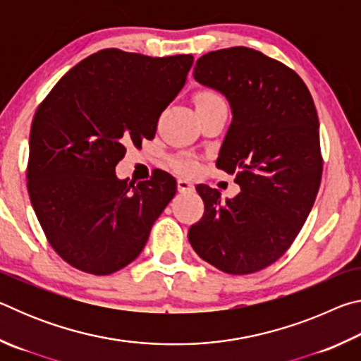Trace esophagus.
Wrapping results in <instances>:
<instances>
[{"label": "esophagus", "mask_w": 361, "mask_h": 361, "mask_svg": "<svg viewBox=\"0 0 361 361\" xmlns=\"http://www.w3.org/2000/svg\"><path fill=\"white\" fill-rule=\"evenodd\" d=\"M176 188H178V192H191L194 189V185L191 181L180 178L178 183H176Z\"/></svg>", "instance_id": "esophagus-1"}]
</instances>
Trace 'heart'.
Masks as SVG:
<instances>
[{"mask_svg": "<svg viewBox=\"0 0 361 361\" xmlns=\"http://www.w3.org/2000/svg\"><path fill=\"white\" fill-rule=\"evenodd\" d=\"M223 100L218 94L212 92V90H202L195 95V106H205V105H212V103ZM170 167L173 169V172L185 175V176H191L195 175L200 170V162L197 161V157H194L191 154H178L170 159Z\"/></svg>", "mask_w": 361, "mask_h": 361, "instance_id": "b5f03b06", "label": "heart"}]
</instances>
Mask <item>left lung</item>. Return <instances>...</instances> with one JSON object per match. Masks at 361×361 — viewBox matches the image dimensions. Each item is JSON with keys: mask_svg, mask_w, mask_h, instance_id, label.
Here are the masks:
<instances>
[{"mask_svg": "<svg viewBox=\"0 0 361 361\" xmlns=\"http://www.w3.org/2000/svg\"><path fill=\"white\" fill-rule=\"evenodd\" d=\"M194 79L228 99L232 122L216 167L242 191L199 185L205 212L188 239L219 271L245 276L271 266L295 242L319 192V116L296 71L255 49L229 47L195 62Z\"/></svg>", "mask_w": 361, "mask_h": 361, "instance_id": "obj_1", "label": "left lung"}]
</instances>
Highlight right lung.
<instances>
[{"label":"right lung","mask_w":361,"mask_h":361,"mask_svg":"<svg viewBox=\"0 0 361 361\" xmlns=\"http://www.w3.org/2000/svg\"><path fill=\"white\" fill-rule=\"evenodd\" d=\"M192 62L191 54L103 49L73 66L36 109L27 188L49 243L70 266L108 276L142 253L176 180L156 169L133 185L114 170L127 145L154 138Z\"/></svg>","instance_id":"right-lung-1"}]
</instances>
